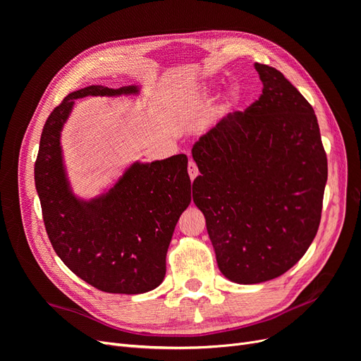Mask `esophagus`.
Listing matches in <instances>:
<instances>
[{
	"instance_id": "obj_1",
	"label": "esophagus",
	"mask_w": 361,
	"mask_h": 361,
	"mask_svg": "<svg viewBox=\"0 0 361 361\" xmlns=\"http://www.w3.org/2000/svg\"><path fill=\"white\" fill-rule=\"evenodd\" d=\"M188 174H190V179L191 180H194L195 178H197L199 169H197V166H195L194 161H190V164H188Z\"/></svg>"
}]
</instances>
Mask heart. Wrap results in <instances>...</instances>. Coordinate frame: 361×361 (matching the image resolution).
I'll list each match as a JSON object with an SVG mask.
<instances>
[{
  "label": "heart",
  "instance_id": "obj_1",
  "mask_svg": "<svg viewBox=\"0 0 361 361\" xmlns=\"http://www.w3.org/2000/svg\"><path fill=\"white\" fill-rule=\"evenodd\" d=\"M228 97H231L232 102H236L239 99V90L238 89H232L231 93H228Z\"/></svg>",
  "mask_w": 361,
  "mask_h": 361
}]
</instances>
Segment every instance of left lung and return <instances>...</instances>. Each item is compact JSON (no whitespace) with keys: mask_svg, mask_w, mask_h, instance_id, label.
<instances>
[{"mask_svg":"<svg viewBox=\"0 0 361 361\" xmlns=\"http://www.w3.org/2000/svg\"><path fill=\"white\" fill-rule=\"evenodd\" d=\"M262 94L192 147V200L223 274L241 285L285 274L318 232L326 154L312 105L280 71L255 63Z\"/></svg>","mask_w":361,"mask_h":361,"instance_id":"obj_1","label":"left lung"}]
</instances>
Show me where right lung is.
Wrapping results in <instances>:
<instances>
[{
    "instance_id": "1",
    "label": "right lung",
    "mask_w": 361,
    "mask_h": 361,
    "mask_svg": "<svg viewBox=\"0 0 361 361\" xmlns=\"http://www.w3.org/2000/svg\"><path fill=\"white\" fill-rule=\"evenodd\" d=\"M138 93L135 85H90L68 94L42 130L35 182L52 248L73 274L110 293H143L161 285L180 214L191 203L187 155L134 162L114 187L76 199L64 171L60 133L75 99Z\"/></svg>"
}]
</instances>
